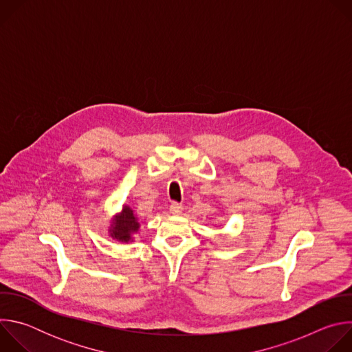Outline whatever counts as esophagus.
<instances>
[{"label": "esophagus", "instance_id": "34e87169", "mask_svg": "<svg viewBox=\"0 0 352 352\" xmlns=\"http://www.w3.org/2000/svg\"><path fill=\"white\" fill-rule=\"evenodd\" d=\"M182 210H184V208H182V205L178 204V202H173V204L170 205V212H171L173 214H181Z\"/></svg>", "mask_w": 352, "mask_h": 352}]
</instances>
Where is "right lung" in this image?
Wrapping results in <instances>:
<instances>
[{"mask_svg":"<svg viewBox=\"0 0 352 352\" xmlns=\"http://www.w3.org/2000/svg\"><path fill=\"white\" fill-rule=\"evenodd\" d=\"M139 230L138 219L133 214V210L129 206H124L122 212L116 216L113 224L110 227V235L121 242L132 241V234Z\"/></svg>","mask_w":352,"mask_h":352,"instance_id":"add662e5","label":"right lung"}]
</instances>
